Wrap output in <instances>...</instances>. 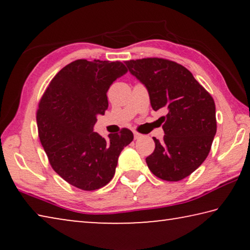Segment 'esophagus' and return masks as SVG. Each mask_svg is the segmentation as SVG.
Segmentation results:
<instances>
[{"instance_id":"obj_1","label":"esophagus","mask_w":250,"mask_h":250,"mask_svg":"<svg viewBox=\"0 0 250 250\" xmlns=\"http://www.w3.org/2000/svg\"><path fill=\"white\" fill-rule=\"evenodd\" d=\"M133 135H134V139L135 140H138V139H140L142 137L141 133H139L138 131H133Z\"/></svg>"}]
</instances>
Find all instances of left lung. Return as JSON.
Listing matches in <instances>:
<instances>
[{
    "label": "left lung",
    "instance_id": "8db88e82",
    "mask_svg": "<svg viewBox=\"0 0 250 250\" xmlns=\"http://www.w3.org/2000/svg\"><path fill=\"white\" fill-rule=\"evenodd\" d=\"M149 91L152 109H166L162 117L164 137L153 138L155 149L146 159L159 179L177 182L204 162L216 134V111L213 97L191 71L164 58L125 62Z\"/></svg>",
    "mask_w": 250,
    "mask_h": 250
}]
</instances>
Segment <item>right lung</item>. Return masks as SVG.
Masks as SVG:
<instances>
[{
	"label": "right lung",
	"mask_w": 250,
	"mask_h": 250,
	"mask_svg": "<svg viewBox=\"0 0 250 250\" xmlns=\"http://www.w3.org/2000/svg\"><path fill=\"white\" fill-rule=\"evenodd\" d=\"M128 69L121 62L77 59L52 79L36 112L42 146L53 170L83 191L107 185L118 158L133 140L129 129L108 139L94 132L97 116L108 109L107 91Z\"/></svg>",
	"instance_id": "1"
}]
</instances>
